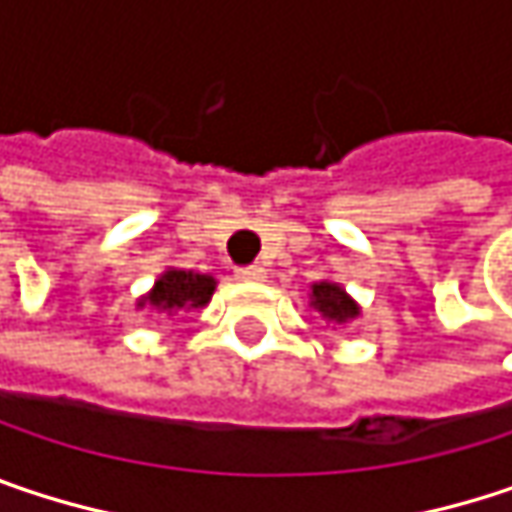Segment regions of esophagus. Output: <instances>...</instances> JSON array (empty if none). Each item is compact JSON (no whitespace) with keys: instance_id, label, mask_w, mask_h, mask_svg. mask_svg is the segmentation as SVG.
Segmentation results:
<instances>
[{"instance_id":"esophagus-1","label":"esophagus","mask_w":512,"mask_h":512,"mask_svg":"<svg viewBox=\"0 0 512 512\" xmlns=\"http://www.w3.org/2000/svg\"><path fill=\"white\" fill-rule=\"evenodd\" d=\"M237 278H240V281H266V269H263L260 263L240 266V269H237Z\"/></svg>"}]
</instances>
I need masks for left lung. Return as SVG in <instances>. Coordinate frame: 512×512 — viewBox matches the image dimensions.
Returning <instances> with one entry per match:
<instances>
[{
    "label": "left lung",
    "instance_id": "1",
    "mask_svg": "<svg viewBox=\"0 0 512 512\" xmlns=\"http://www.w3.org/2000/svg\"><path fill=\"white\" fill-rule=\"evenodd\" d=\"M310 307L331 325V328H346L360 316V304L351 299L343 284L325 278L310 284Z\"/></svg>",
    "mask_w": 512,
    "mask_h": 512
}]
</instances>
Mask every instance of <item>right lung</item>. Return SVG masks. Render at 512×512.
I'll use <instances>...</instances> for the list:
<instances>
[{"instance_id": "add662e5", "label": "right lung", "mask_w": 512, "mask_h": 512, "mask_svg": "<svg viewBox=\"0 0 512 512\" xmlns=\"http://www.w3.org/2000/svg\"><path fill=\"white\" fill-rule=\"evenodd\" d=\"M213 290H216V278L208 275V272L169 266L158 275L152 290L137 299V310H143L149 304L155 313L178 316V313H187V310H196V307H208Z\"/></svg>"}]
</instances>
